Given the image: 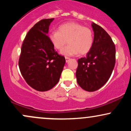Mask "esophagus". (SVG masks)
Here are the masks:
<instances>
[{"label": "esophagus", "mask_w": 131, "mask_h": 131, "mask_svg": "<svg viewBox=\"0 0 131 131\" xmlns=\"http://www.w3.org/2000/svg\"><path fill=\"white\" fill-rule=\"evenodd\" d=\"M65 59H66V62H67V63H68V61H70V58H69V57H65Z\"/></svg>", "instance_id": "obj_1"}]
</instances>
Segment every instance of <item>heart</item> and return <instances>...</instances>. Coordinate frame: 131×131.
<instances>
[{
	"mask_svg": "<svg viewBox=\"0 0 131 131\" xmlns=\"http://www.w3.org/2000/svg\"><path fill=\"white\" fill-rule=\"evenodd\" d=\"M49 38L55 49L60 50L65 46L67 41L69 45L61 51L64 56H74L78 53L85 55L91 50L93 44V35L89 28L81 24L69 22L58 27V31H53Z\"/></svg>",
	"mask_w": 131,
	"mask_h": 131,
	"instance_id": "1",
	"label": "heart"
}]
</instances>
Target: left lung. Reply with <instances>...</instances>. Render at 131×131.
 Segmentation results:
<instances>
[{
	"mask_svg": "<svg viewBox=\"0 0 131 131\" xmlns=\"http://www.w3.org/2000/svg\"><path fill=\"white\" fill-rule=\"evenodd\" d=\"M94 40L86 57L78 60L76 76L79 86L94 92L101 88L110 78L116 61L115 46L106 31L92 23Z\"/></svg>",
	"mask_w": 131,
	"mask_h": 131,
	"instance_id": "obj_1",
	"label": "left lung"
}]
</instances>
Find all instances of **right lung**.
Returning a JSON list of instances; mask_svg holds the SVG:
<instances>
[{
    "label": "right lung",
    "instance_id": "1",
    "mask_svg": "<svg viewBox=\"0 0 131 131\" xmlns=\"http://www.w3.org/2000/svg\"><path fill=\"white\" fill-rule=\"evenodd\" d=\"M53 19L37 23L26 34L21 47L19 70L28 84L37 91H49L58 83L66 62L47 35Z\"/></svg>",
    "mask_w": 131,
    "mask_h": 131
}]
</instances>
